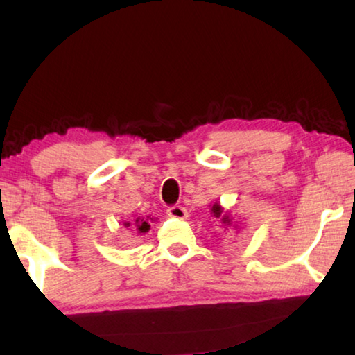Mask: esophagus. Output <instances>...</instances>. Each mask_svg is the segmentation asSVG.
<instances>
[{
    "instance_id": "obj_1",
    "label": "esophagus",
    "mask_w": 355,
    "mask_h": 355,
    "mask_svg": "<svg viewBox=\"0 0 355 355\" xmlns=\"http://www.w3.org/2000/svg\"><path fill=\"white\" fill-rule=\"evenodd\" d=\"M166 213L169 218H175V219H184L188 218V211L182 207V205H173L166 209Z\"/></svg>"
}]
</instances>
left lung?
Instances as JSON below:
<instances>
[{"label": "left lung", "instance_id": "obj_1", "mask_svg": "<svg viewBox=\"0 0 355 355\" xmlns=\"http://www.w3.org/2000/svg\"><path fill=\"white\" fill-rule=\"evenodd\" d=\"M211 211H213V214L216 216V218H220V220L224 222L225 225H228L230 224V219H228V216H225V214H222V208H220V205L219 203H214L213 205V208H211Z\"/></svg>", "mask_w": 355, "mask_h": 355}]
</instances>
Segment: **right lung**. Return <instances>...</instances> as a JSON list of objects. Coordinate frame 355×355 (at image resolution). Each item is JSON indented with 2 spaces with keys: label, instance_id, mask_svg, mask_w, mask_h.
Instances as JSON below:
<instances>
[{
  "label": "right lung",
  "instance_id": "right-lung-1",
  "mask_svg": "<svg viewBox=\"0 0 355 355\" xmlns=\"http://www.w3.org/2000/svg\"><path fill=\"white\" fill-rule=\"evenodd\" d=\"M136 224H137V225H136V227H137V230H139L141 233H144V232H148L150 225H148V222H147V220H144V219H141V220H139V219H137V220H136ZM128 225H130V224H127V227H128Z\"/></svg>",
  "mask_w": 355,
  "mask_h": 355
}]
</instances>
